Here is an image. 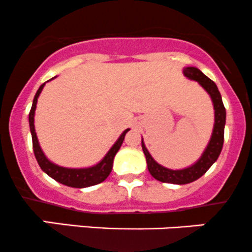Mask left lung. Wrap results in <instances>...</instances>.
Wrapping results in <instances>:
<instances>
[{
	"instance_id": "obj_1",
	"label": "left lung",
	"mask_w": 252,
	"mask_h": 252,
	"mask_svg": "<svg viewBox=\"0 0 252 252\" xmlns=\"http://www.w3.org/2000/svg\"><path fill=\"white\" fill-rule=\"evenodd\" d=\"M183 73L189 79L198 82L199 85L209 94L210 98L213 101L214 110H215V123H214L212 138H210L205 150L203 151L202 156L196 163L188 167V168L177 170L166 168V167L158 164L153 158L148 149L145 148V144L142 138V149L145 155V158H147L148 169L150 174L156 180L162 181V183L178 184V185H184V184H189L199 179L213 166V163L218 159L221 150H222L224 124H226V109H224L222 98H221L220 91H219L216 84L212 79H209L207 75L203 74L196 67H185Z\"/></svg>"
}]
</instances>
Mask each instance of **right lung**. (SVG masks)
Segmentation results:
<instances>
[{
    "instance_id": "1",
    "label": "right lung",
    "mask_w": 252,
    "mask_h": 252,
    "mask_svg": "<svg viewBox=\"0 0 252 252\" xmlns=\"http://www.w3.org/2000/svg\"><path fill=\"white\" fill-rule=\"evenodd\" d=\"M44 85L45 83L42 84V85L39 86L38 90H37L36 94H34L31 110H30L29 114L30 131H31L32 136V147H33L34 156H36V159L37 162H38L39 167L42 168L43 172L47 173V174L49 175L50 178H53L54 180L59 181V183L63 184V185L66 186H71V188H89V186L97 185V184L104 181L108 178V175L110 174V172H112L113 161H114L116 153H118L121 144H123L126 133L129 131V128L125 129V131L121 133V136L119 137L118 140H116L115 144L110 148V150L108 151L107 155H105L98 163L94 164L93 167H89V168H66V167H61L53 163V162H50L49 159L47 158V156L44 155V153H43L42 149H40L38 138H37L36 134V129H34V110H36L37 99H38L39 94L42 93Z\"/></svg>"
}]
</instances>
